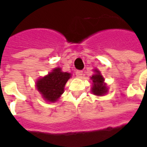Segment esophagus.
Instances as JSON below:
<instances>
[{"label": "esophagus", "mask_w": 147, "mask_h": 147, "mask_svg": "<svg viewBox=\"0 0 147 147\" xmlns=\"http://www.w3.org/2000/svg\"><path fill=\"white\" fill-rule=\"evenodd\" d=\"M83 71L78 70V71H76V75L77 77L80 78V77H82V76H83Z\"/></svg>", "instance_id": "obj_1"}]
</instances>
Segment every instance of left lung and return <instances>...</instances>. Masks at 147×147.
I'll list each match as a JSON object with an SVG mask.
<instances>
[{"label": "left lung", "instance_id": "obj_1", "mask_svg": "<svg viewBox=\"0 0 147 147\" xmlns=\"http://www.w3.org/2000/svg\"><path fill=\"white\" fill-rule=\"evenodd\" d=\"M91 80L93 81L92 93L94 94L101 96L107 92V88L104 83V78L101 76L98 71L96 70V74L92 76Z\"/></svg>", "mask_w": 147, "mask_h": 147}]
</instances>
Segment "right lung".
I'll use <instances>...</instances> for the list:
<instances>
[{
    "label": "right lung",
    "instance_id": "right-lung-1",
    "mask_svg": "<svg viewBox=\"0 0 147 147\" xmlns=\"http://www.w3.org/2000/svg\"><path fill=\"white\" fill-rule=\"evenodd\" d=\"M70 77V73L63 72L58 67L55 68L48 76L38 80L37 89L45 100L54 102L63 94L64 86Z\"/></svg>",
    "mask_w": 147,
    "mask_h": 147
}]
</instances>
